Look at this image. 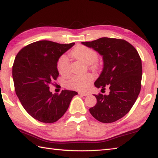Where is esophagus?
Masks as SVG:
<instances>
[{"mask_svg":"<svg viewBox=\"0 0 158 158\" xmlns=\"http://www.w3.org/2000/svg\"><path fill=\"white\" fill-rule=\"evenodd\" d=\"M79 94L83 96H88L89 95V93H85V92H79Z\"/></svg>","mask_w":158,"mask_h":158,"instance_id":"obj_1","label":"esophagus"}]
</instances>
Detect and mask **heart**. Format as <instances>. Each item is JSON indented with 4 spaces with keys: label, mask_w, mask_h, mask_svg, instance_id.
Instances as JSON below:
<instances>
[{
    "label": "heart",
    "mask_w": 158,
    "mask_h": 158,
    "mask_svg": "<svg viewBox=\"0 0 158 158\" xmlns=\"http://www.w3.org/2000/svg\"><path fill=\"white\" fill-rule=\"evenodd\" d=\"M70 55L77 59L84 62L88 65H92L96 68L97 65L96 62L98 58V55L95 50L85 45H79L73 49ZM57 69L58 72L62 75H66L70 72V62L65 56H62L59 58L57 63ZM94 79L92 74L85 75H76L73 76L67 83V85L71 89L79 90H86L89 88L90 83Z\"/></svg>",
    "instance_id": "obj_1"
}]
</instances>
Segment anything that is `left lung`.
I'll use <instances>...</instances> for the list:
<instances>
[{
  "label": "left lung",
  "instance_id": "left-lung-1",
  "mask_svg": "<svg viewBox=\"0 0 158 158\" xmlns=\"http://www.w3.org/2000/svg\"><path fill=\"white\" fill-rule=\"evenodd\" d=\"M102 56L103 69L94 83L96 88L105 89L109 95H94L97 103L89 109L96 119L112 123L130 111L141 88L142 62L138 52L125 40L102 37L82 42Z\"/></svg>",
  "mask_w": 158,
  "mask_h": 158
}]
</instances>
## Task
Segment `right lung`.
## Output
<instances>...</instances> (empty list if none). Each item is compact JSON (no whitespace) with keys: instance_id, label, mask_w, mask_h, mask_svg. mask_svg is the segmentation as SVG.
<instances>
[{"instance_id":"right-lung-1","label":"right lung","mask_w":158,"mask_h":158,"mask_svg":"<svg viewBox=\"0 0 158 158\" xmlns=\"http://www.w3.org/2000/svg\"><path fill=\"white\" fill-rule=\"evenodd\" d=\"M74 45L39 41L24 47L15 57L12 69L15 93L27 113L39 122L58 121L78 94L65 89L53 94L49 87L59 75L60 57Z\"/></svg>"}]
</instances>
